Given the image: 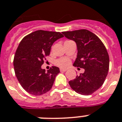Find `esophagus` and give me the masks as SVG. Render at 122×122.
I'll return each instance as SVG.
<instances>
[{
	"label": "esophagus",
	"mask_w": 122,
	"mask_h": 122,
	"mask_svg": "<svg viewBox=\"0 0 122 122\" xmlns=\"http://www.w3.org/2000/svg\"><path fill=\"white\" fill-rule=\"evenodd\" d=\"M60 72H65V71H67V69H65V68H60Z\"/></svg>",
	"instance_id": "esophagus-1"
}]
</instances>
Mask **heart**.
Here are the masks:
<instances>
[{"mask_svg":"<svg viewBox=\"0 0 122 122\" xmlns=\"http://www.w3.org/2000/svg\"><path fill=\"white\" fill-rule=\"evenodd\" d=\"M70 63V60L68 58H60L56 60V64L61 68H66Z\"/></svg>","mask_w":122,"mask_h":122,"instance_id":"b5f03b06","label":"heart"}]
</instances>
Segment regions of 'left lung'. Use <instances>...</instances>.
Returning <instances> with one entry per match:
<instances>
[{
  "mask_svg": "<svg viewBox=\"0 0 122 122\" xmlns=\"http://www.w3.org/2000/svg\"><path fill=\"white\" fill-rule=\"evenodd\" d=\"M67 39L77 46V59L73 66L84 68L85 72L68 81L77 93L91 95L103 85L108 74L109 56L104 44L95 34L86 29L63 32Z\"/></svg>",
  "mask_w": 122,
  "mask_h": 122,
  "instance_id": "left-lung-1",
  "label": "left lung"
}]
</instances>
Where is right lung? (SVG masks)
<instances>
[{"label":"right lung","mask_w":122,"mask_h":122,"mask_svg":"<svg viewBox=\"0 0 122 122\" xmlns=\"http://www.w3.org/2000/svg\"><path fill=\"white\" fill-rule=\"evenodd\" d=\"M63 37L60 32L39 30L20 42L14 55V71L21 86L30 94L41 95L52 88L59 68L53 66L46 72L41 66L54 42Z\"/></svg>","instance_id":"1"}]
</instances>
